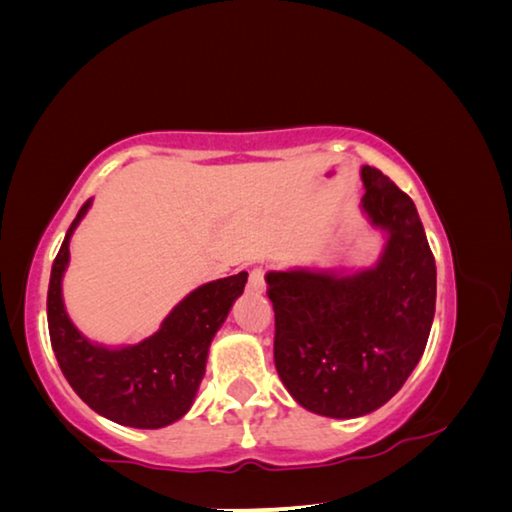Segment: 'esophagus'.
Returning a JSON list of instances; mask_svg holds the SVG:
<instances>
[{"mask_svg":"<svg viewBox=\"0 0 512 512\" xmlns=\"http://www.w3.org/2000/svg\"><path fill=\"white\" fill-rule=\"evenodd\" d=\"M248 289L255 293H262L266 289V268L255 266L248 277Z\"/></svg>","mask_w":512,"mask_h":512,"instance_id":"obj_1","label":"esophagus"}]
</instances>
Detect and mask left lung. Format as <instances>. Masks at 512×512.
I'll return each instance as SVG.
<instances>
[{"label":"left lung","mask_w":512,"mask_h":512,"mask_svg":"<svg viewBox=\"0 0 512 512\" xmlns=\"http://www.w3.org/2000/svg\"><path fill=\"white\" fill-rule=\"evenodd\" d=\"M363 210L388 230L379 264L348 277L268 273L273 359L296 402L327 418L379 409L418 366L436 311V262L409 194L361 169Z\"/></svg>","instance_id":"obj_1"}]
</instances>
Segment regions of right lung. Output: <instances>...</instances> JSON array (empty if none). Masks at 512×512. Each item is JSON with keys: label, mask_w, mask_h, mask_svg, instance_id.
Returning <instances> with one entry per match:
<instances>
[{"label": "right lung", "mask_w": 512, "mask_h": 512, "mask_svg": "<svg viewBox=\"0 0 512 512\" xmlns=\"http://www.w3.org/2000/svg\"><path fill=\"white\" fill-rule=\"evenodd\" d=\"M88 207L90 201L83 203L69 225L51 266L47 291L51 348L74 393L103 418L137 429L167 427L192 406L205 375L207 350L232 302L244 293L248 273L241 271L198 287L164 318L158 332L133 348L108 350L92 345L67 318L60 296L69 237Z\"/></svg>", "instance_id": "1"}]
</instances>
